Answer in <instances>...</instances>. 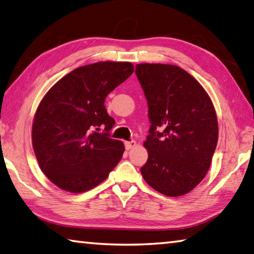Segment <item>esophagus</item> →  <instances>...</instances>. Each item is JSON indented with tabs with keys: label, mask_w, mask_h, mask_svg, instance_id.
I'll return each instance as SVG.
<instances>
[{
	"label": "esophagus",
	"mask_w": 254,
	"mask_h": 254,
	"mask_svg": "<svg viewBox=\"0 0 254 254\" xmlns=\"http://www.w3.org/2000/svg\"><path fill=\"white\" fill-rule=\"evenodd\" d=\"M136 146V141L135 140H131V141H126L125 142V147H126V149L127 150H129V149H132L133 147Z\"/></svg>",
	"instance_id": "34e87169"
}]
</instances>
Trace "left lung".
Masks as SVG:
<instances>
[{
    "mask_svg": "<svg viewBox=\"0 0 254 254\" xmlns=\"http://www.w3.org/2000/svg\"><path fill=\"white\" fill-rule=\"evenodd\" d=\"M136 75L151 124L141 175L158 192L180 197L201 183L211 165L219 133L213 104L179 66L138 64Z\"/></svg>",
    "mask_w": 254,
    "mask_h": 254,
    "instance_id": "8db88e82",
    "label": "left lung"
}]
</instances>
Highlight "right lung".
<instances>
[{"label": "right lung", "mask_w": 254, "mask_h": 254, "mask_svg": "<svg viewBox=\"0 0 254 254\" xmlns=\"http://www.w3.org/2000/svg\"><path fill=\"white\" fill-rule=\"evenodd\" d=\"M133 73L129 62L80 66L45 94L35 113L32 143L41 170L71 193L93 189L121 161L125 147L112 139L115 121L105 99ZM105 129L98 133L100 128Z\"/></svg>", "instance_id": "right-lung-1"}]
</instances>
